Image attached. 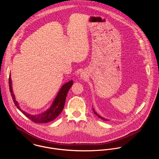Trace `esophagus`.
<instances>
[{
  "label": "esophagus",
  "mask_w": 159,
  "mask_h": 159,
  "mask_svg": "<svg viewBox=\"0 0 159 159\" xmlns=\"http://www.w3.org/2000/svg\"><path fill=\"white\" fill-rule=\"evenodd\" d=\"M86 75H86V73L82 72L80 74V78L82 79H85V78L87 77Z\"/></svg>",
  "instance_id": "obj_1"
}]
</instances>
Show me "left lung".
<instances>
[{
  "label": "left lung",
  "instance_id": "1",
  "mask_svg": "<svg viewBox=\"0 0 159 159\" xmlns=\"http://www.w3.org/2000/svg\"><path fill=\"white\" fill-rule=\"evenodd\" d=\"M93 111H94V114L95 115H97V116L98 117V118H101V120H104V121H108V120H107V119H106V118H103V117H102V116H101L99 115H98L95 111H94V108H93Z\"/></svg>",
  "mask_w": 159,
  "mask_h": 159
}]
</instances>
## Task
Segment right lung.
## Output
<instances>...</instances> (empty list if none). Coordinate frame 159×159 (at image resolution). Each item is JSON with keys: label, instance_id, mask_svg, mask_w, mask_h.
Here are the masks:
<instances>
[{"label": "right lung", "instance_id": "1", "mask_svg": "<svg viewBox=\"0 0 159 159\" xmlns=\"http://www.w3.org/2000/svg\"><path fill=\"white\" fill-rule=\"evenodd\" d=\"M73 84V81L70 80L68 83L64 84L62 87L59 91L58 94L57 95L54 101L52 104L51 107L46 111L41 113L37 115H30L23 110H21L20 108L19 107L18 102L15 100V95L13 93V89L11 86V77L10 75L9 77V87H10V91L11 93V95L12 96L13 102L15 104L16 106L19 110H20L23 114L26 116L29 119H30L31 121L35 123H49L50 121H52L54 120L62 111L64 106L65 104V100L67 96V94L68 93V91L72 87Z\"/></svg>", "mask_w": 159, "mask_h": 159}]
</instances>
